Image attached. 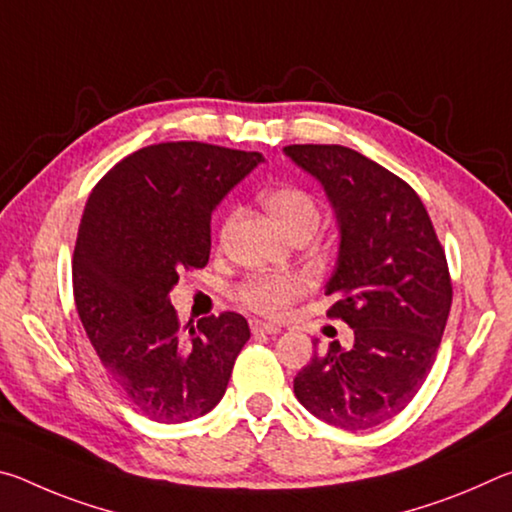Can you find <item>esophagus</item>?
Listing matches in <instances>:
<instances>
[{"mask_svg": "<svg viewBox=\"0 0 512 512\" xmlns=\"http://www.w3.org/2000/svg\"><path fill=\"white\" fill-rule=\"evenodd\" d=\"M250 329H253V334H280L282 332V329L277 325L259 323V320H253V323H250Z\"/></svg>", "mask_w": 512, "mask_h": 512, "instance_id": "esophagus-1", "label": "esophagus"}]
</instances>
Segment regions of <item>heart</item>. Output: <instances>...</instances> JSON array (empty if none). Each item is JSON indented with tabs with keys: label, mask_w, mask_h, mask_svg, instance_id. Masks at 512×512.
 <instances>
[{
	"label": "heart",
	"mask_w": 512,
	"mask_h": 512,
	"mask_svg": "<svg viewBox=\"0 0 512 512\" xmlns=\"http://www.w3.org/2000/svg\"><path fill=\"white\" fill-rule=\"evenodd\" d=\"M262 203L273 214V219L282 225L289 237H309L320 223V205L307 189L298 185H277L266 189ZM237 214L230 212L221 225L219 241L225 244ZM307 280L300 273H257L250 275L237 287L235 296L253 314L266 318H282L287 314L291 302H296L307 293Z\"/></svg>",
	"instance_id": "1"
}]
</instances>
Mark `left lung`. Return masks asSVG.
I'll return each mask as SVG.
<instances>
[{"mask_svg":"<svg viewBox=\"0 0 512 512\" xmlns=\"http://www.w3.org/2000/svg\"><path fill=\"white\" fill-rule=\"evenodd\" d=\"M284 153L334 205L341 250L327 316L354 329L350 348L334 341L314 354L293 391L334 427H377L409 406L436 361L454 296L445 248L415 189L366 155L341 144Z\"/></svg>","mask_w":512,"mask_h":512,"instance_id":"8db88e82","label":"left lung"}]
</instances>
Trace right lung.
Returning <instances> with one entry per match:
<instances>
[{"label":"right lung","mask_w":512,"mask_h":512,"mask_svg":"<svg viewBox=\"0 0 512 512\" xmlns=\"http://www.w3.org/2000/svg\"><path fill=\"white\" fill-rule=\"evenodd\" d=\"M262 162L205 142L126 155L90 192L72 257L74 302L103 368L135 411L176 424L212 411L250 339L235 311L180 325L169 291L210 259L216 203Z\"/></svg>","instance_id":"add662e5"}]
</instances>
